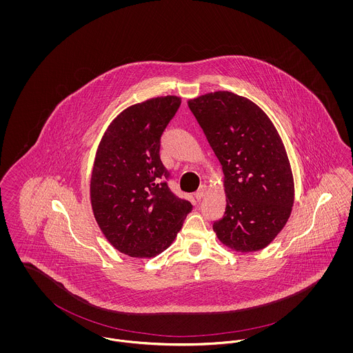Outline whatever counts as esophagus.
<instances>
[{
	"label": "esophagus",
	"instance_id": "obj_1",
	"mask_svg": "<svg viewBox=\"0 0 353 353\" xmlns=\"http://www.w3.org/2000/svg\"><path fill=\"white\" fill-rule=\"evenodd\" d=\"M206 192H208V186H206V185H201V186H200V189L194 193V196H196V199H197V200H201V199L205 197Z\"/></svg>",
	"mask_w": 353,
	"mask_h": 353
}]
</instances>
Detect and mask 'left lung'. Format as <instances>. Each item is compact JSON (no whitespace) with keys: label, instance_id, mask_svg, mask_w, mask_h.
Instances as JSON below:
<instances>
[{"label":"left lung","instance_id":"left-lung-1","mask_svg":"<svg viewBox=\"0 0 353 353\" xmlns=\"http://www.w3.org/2000/svg\"><path fill=\"white\" fill-rule=\"evenodd\" d=\"M188 105L223 172L226 208L213 223L219 241L238 252L270 245L290 219L295 188L283 141L265 111L229 91Z\"/></svg>","mask_w":353,"mask_h":353}]
</instances>
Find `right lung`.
Here are the masks:
<instances>
[{
	"instance_id": "1",
	"label": "right lung",
	"mask_w": 353,
	"mask_h": 353,
	"mask_svg": "<svg viewBox=\"0 0 353 353\" xmlns=\"http://www.w3.org/2000/svg\"><path fill=\"white\" fill-rule=\"evenodd\" d=\"M181 99L159 97L130 105L101 137L90 199L101 233L120 252L152 258L167 250L192 203L176 197L160 160V139Z\"/></svg>"
}]
</instances>
